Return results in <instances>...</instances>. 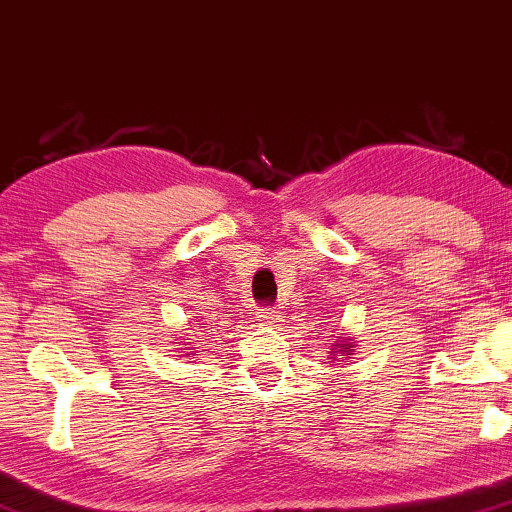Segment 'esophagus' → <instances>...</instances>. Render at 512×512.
I'll return each mask as SVG.
<instances>
[{
  "mask_svg": "<svg viewBox=\"0 0 512 512\" xmlns=\"http://www.w3.org/2000/svg\"><path fill=\"white\" fill-rule=\"evenodd\" d=\"M256 318H258V323L268 325V328H274V325H279L281 321H284V316H281V311L274 309V307L261 309V311H258Z\"/></svg>",
  "mask_w": 512,
  "mask_h": 512,
  "instance_id": "obj_1",
  "label": "esophagus"
}]
</instances>
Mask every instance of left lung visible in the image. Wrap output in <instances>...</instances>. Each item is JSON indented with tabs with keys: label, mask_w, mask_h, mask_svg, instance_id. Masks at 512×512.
Segmentation results:
<instances>
[{
	"label": "left lung",
	"mask_w": 512,
	"mask_h": 512,
	"mask_svg": "<svg viewBox=\"0 0 512 512\" xmlns=\"http://www.w3.org/2000/svg\"><path fill=\"white\" fill-rule=\"evenodd\" d=\"M332 355H351L353 353V344H335V348H332V351H330ZM337 360H342V358H337Z\"/></svg>",
	"instance_id": "left-lung-1"
}]
</instances>
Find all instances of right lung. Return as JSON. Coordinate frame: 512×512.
<instances>
[{
	"label": "right lung",
	"instance_id": "obj_1",
	"mask_svg": "<svg viewBox=\"0 0 512 512\" xmlns=\"http://www.w3.org/2000/svg\"><path fill=\"white\" fill-rule=\"evenodd\" d=\"M187 351H189V348H187ZM187 355H194V353H187Z\"/></svg>",
	"mask_w": 512,
	"mask_h": 512
}]
</instances>
